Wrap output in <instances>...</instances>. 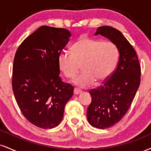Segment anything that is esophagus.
Returning <instances> with one entry per match:
<instances>
[{
  "mask_svg": "<svg viewBox=\"0 0 151 151\" xmlns=\"http://www.w3.org/2000/svg\"><path fill=\"white\" fill-rule=\"evenodd\" d=\"M81 92H82V91H81L80 89H79V88H75L74 89V95H78V94H80Z\"/></svg>",
  "mask_w": 151,
  "mask_h": 151,
  "instance_id": "esophagus-1",
  "label": "esophagus"
}]
</instances>
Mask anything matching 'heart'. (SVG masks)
Listing matches in <instances>:
<instances>
[{
  "mask_svg": "<svg viewBox=\"0 0 151 151\" xmlns=\"http://www.w3.org/2000/svg\"><path fill=\"white\" fill-rule=\"evenodd\" d=\"M119 59V51L110 41L82 36L72 46V52H62L58 66L65 77L74 78L82 65V73L73 80L74 84L85 88L104 82L110 77Z\"/></svg>",
  "mask_w": 151,
  "mask_h": 151,
  "instance_id": "heart-1",
  "label": "heart"
}]
</instances>
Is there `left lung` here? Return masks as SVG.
Here are the masks:
<instances>
[{
	"instance_id": "left-lung-1",
	"label": "left lung",
	"mask_w": 151,
	"mask_h": 151,
	"mask_svg": "<svg viewBox=\"0 0 151 151\" xmlns=\"http://www.w3.org/2000/svg\"><path fill=\"white\" fill-rule=\"evenodd\" d=\"M104 36L115 43L119 53L113 74L104 84L89 91L92 101L87 119L93 127H111L128 111L141 81V67L134 50L121 32L109 26L99 27L94 35Z\"/></svg>"
}]
</instances>
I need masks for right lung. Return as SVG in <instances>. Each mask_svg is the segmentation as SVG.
I'll return each mask as SVG.
<instances>
[{
    "label": "right lung",
    "mask_w": 151,
    "mask_h": 151,
    "mask_svg": "<svg viewBox=\"0 0 151 151\" xmlns=\"http://www.w3.org/2000/svg\"><path fill=\"white\" fill-rule=\"evenodd\" d=\"M70 36L65 29L42 26L24 40L14 55V98L23 115L38 127L58 126L73 95V86L59 77L58 63Z\"/></svg>",
    "instance_id": "add662e5"
}]
</instances>
